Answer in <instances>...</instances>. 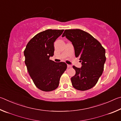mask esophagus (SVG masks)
Returning a JSON list of instances; mask_svg holds the SVG:
<instances>
[{"instance_id":"34e87169","label":"esophagus","mask_w":121,"mask_h":121,"mask_svg":"<svg viewBox=\"0 0 121 121\" xmlns=\"http://www.w3.org/2000/svg\"><path fill=\"white\" fill-rule=\"evenodd\" d=\"M67 67H68V68H71V65H67Z\"/></svg>"}]
</instances>
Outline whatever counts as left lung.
Here are the masks:
<instances>
[{"label":"left lung","instance_id":"left-lung-1","mask_svg":"<svg viewBox=\"0 0 121 121\" xmlns=\"http://www.w3.org/2000/svg\"><path fill=\"white\" fill-rule=\"evenodd\" d=\"M72 43L75 56L79 57L81 68L73 65L75 75L71 78L75 89L85 91L97 84L104 70L106 61L105 49L87 32L80 29L65 30L62 37Z\"/></svg>","mask_w":121,"mask_h":121}]
</instances>
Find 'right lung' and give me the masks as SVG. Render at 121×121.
I'll use <instances>...</instances> for the list:
<instances>
[{
	"instance_id": "add662e5",
	"label": "right lung",
	"mask_w": 121,
	"mask_h": 121,
	"mask_svg": "<svg viewBox=\"0 0 121 121\" xmlns=\"http://www.w3.org/2000/svg\"><path fill=\"white\" fill-rule=\"evenodd\" d=\"M64 30L48 29L35 36L24 51L25 63L30 76L36 87L43 91L58 87L62 73L67 69L65 62L50 60L54 55V43Z\"/></svg>"
}]
</instances>
